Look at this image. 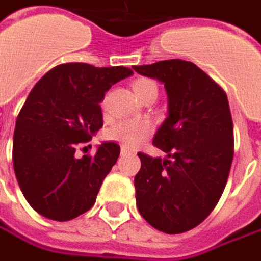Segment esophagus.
<instances>
[{"mask_svg": "<svg viewBox=\"0 0 261 261\" xmlns=\"http://www.w3.org/2000/svg\"><path fill=\"white\" fill-rule=\"evenodd\" d=\"M130 153V150H127L125 147H121V154L124 156V154H128Z\"/></svg>", "mask_w": 261, "mask_h": 261, "instance_id": "obj_1", "label": "esophagus"}]
</instances>
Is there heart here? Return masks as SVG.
<instances>
[{
    "instance_id": "obj_1",
    "label": "heart",
    "mask_w": 261,
    "mask_h": 261,
    "mask_svg": "<svg viewBox=\"0 0 261 261\" xmlns=\"http://www.w3.org/2000/svg\"><path fill=\"white\" fill-rule=\"evenodd\" d=\"M133 91L140 101L148 96H158V84L153 79L140 77L133 82ZM150 127L146 122L121 121L108 131V137L114 141H118L124 147L134 148L143 140L147 139Z\"/></svg>"
}]
</instances>
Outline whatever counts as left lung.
Returning <instances> with one entry per match:
<instances>
[{
  "instance_id": "left-lung-1",
  "label": "left lung",
  "mask_w": 261,
  "mask_h": 261,
  "mask_svg": "<svg viewBox=\"0 0 261 261\" xmlns=\"http://www.w3.org/2000/svg\"><path fill=\"white\" fill-rule=\"evenodd\" d=\"M134 70L158 79L167 95L166 120L153 137L167 158L139 153L137 208L151 227L180 234L199 225L224 192L234 156L228 99L192 62L162 60Z\"/></svg>"
}]
</instances>
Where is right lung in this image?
Segmentation results:
<instances>
[{
    "instance_id": "1",
    "label": "right lung",
    "mask_w": 261,
    "mask_h": 261,
    "mask_svg": "<svg viewBox=\"0 0 261 261\" xmlns=\"http://www.w3.org/2000/svg\"><path fill=\"white\" fill-rule=\"evenodd\" d=\"M133 75L124 66L65 63L34 85L15 121L13 165L27 202L40 215L69 221L92 208L120 146L103 141L95 156L75 158L76 144L102 127L105 92Z\"/></svg>"
}]
</instances>
